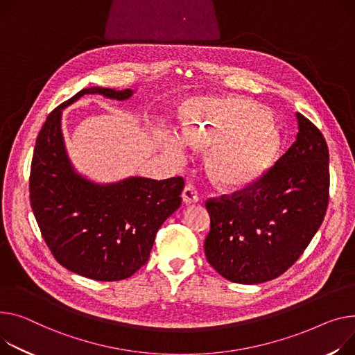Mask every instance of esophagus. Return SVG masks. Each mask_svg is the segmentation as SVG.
<instances>
[{"instance_id": "esophagus-1", "label": "esophagus", "mask_w": 355, "mask_h": 355, "mask_svg": "<svg viewBox=\"0 0 355 355\" xmlns=\"http://www.w3.org/2000/svg\"><path fill=\"white\" fill-rule=\"evenodd\" d=\"M181 197H182V201L185 204H194V202H198V200H200L197 190L194 188V185H191V184L185 185Z\"/></svg>"}]
</instances>
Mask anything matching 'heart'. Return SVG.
<instances>
[{
	"label": "heart",
	"mask_w": 355,
	"mask_h": 355,
	"mask_svg": "<svg viewBox=\"0 0 355 355\" xmlns=\"http://www.w3.org/2000/svg\"><path fill=\"white\" fill-rule=\"evenodd\" d=\"M182 138L197 150H209L205 167L212 182L225 190H241L272 170L282 151V137L274 112L241 97L198 98L184 110ZM168 151L182 159L178 138Z\"/></svg>",
	"instance_id": "b5f03b06"
}]
</instances>
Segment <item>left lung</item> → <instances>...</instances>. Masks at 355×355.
Instances as JSON below:
<instances>
[{"label": "left lung", "instance_id": "1", "mask_svg": "<svg viewBox=\"0 0 355 355\" xmlns=\"http://www.w3.org/2000/svg\"><path fill=\"white\" fill-rule=\"evenodd\" d=\"M295 143L270 173L231 196L209 198L207 261L224 278L259 284L284 274L318 231L329 198L322 132L297 112Z\"/></svg>", "mask_w": 355, "mask_h": 355}]
</instances>
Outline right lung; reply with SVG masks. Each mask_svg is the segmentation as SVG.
Segmentation results:
<instances>
[{"label": "right lung", "instance_id": "right-lung-1", "mask_svg": "<svg viewBox=\"0 0 355 355\" xmlns=\"http://www.w3.org/2000/svg\"><path fill=\"white\" fill-rule=\"evenodd\" d=\"M85 94L123 101L132 91L84 88L46 116L31 162L30 202L62 267L91 279L120 281L148 261L158 228L181 205L184 180L130 177L104 185L77 174L65 153L61 112Z\"/></svg>", "mask_w": 355, "mask_h": 355}]
</instances>
